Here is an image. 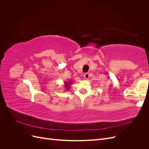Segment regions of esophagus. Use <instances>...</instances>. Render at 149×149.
Instances as JSON below:
<instances>
[{
	"instance_id": "1",
	"label": "esophagus",
	"mask_w": 149,
	"mask_h": 149,
	"mask_svg": "<svg viewBox=\"0 0 149 149\" xmlns=\"http://www.w3.org/2000/svg\"><path fill=\"white\" fill-rule=\"evenodd\" d=\"M84 79H89V73H85V74H84Z\"/></svg>"
}]
</instances>
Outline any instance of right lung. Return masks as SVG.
I'll return each instance as SVG.
<instances>
[{"instance_id":"obj_1","label":"right lung","mask_w":149,"mask_h":149,"mask_svg":"<svg viewBox=\"0 0 149 149\" xmlns=\"http://www.w3.org/2000/svg\"><path fill=\"white\" fill-rule=\"evenodd\" d=\"M72 83L73 82H71V81H65V89L67 90H68L70 88V87H71V85L72 84Z\"/></svg>"}]
</instances>
